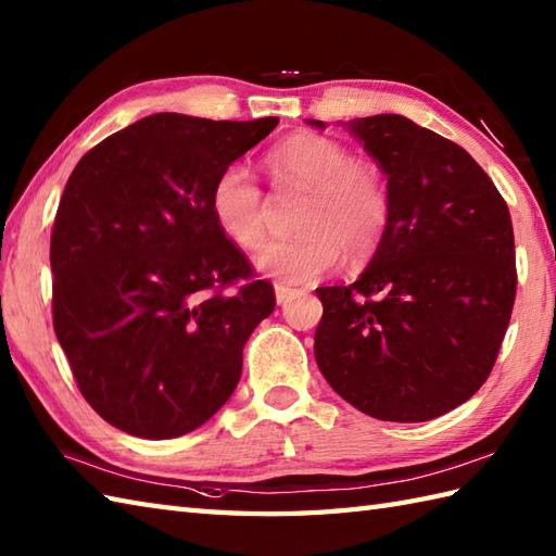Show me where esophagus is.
<instances>
[{
    "instance_id": "obj_1",
    "label": "esophagus",
    "mask_w": 556,
    "mask_h": 556,
    "mask_svg": "<svg viewBox=\"0 0 556 556\" xmlns=\"http://www.w3.org/2000/svg\"><path fill=\"white\" fill-rule=\"evenodd\" d=\"M299 293V289L293 287H287V285H275V296H277V303L285 305L289 299H293Z\"/></svg>"
}]
</instances>
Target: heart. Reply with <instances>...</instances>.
Wrapping results in <instances>:
<instances>
[{"mask_svg": "<svg viewBox=\"0 0 556 556\" xmlns=\"http://www.w3.org/2000/svg\"><path fill=\"white\" fill-rule=\"evenodd\" d=\"M277 191H303L296 239L260 248L253 263L279 285H308L332 271L346 255L363 265L380 251L392 219V198L380 169L353 160L339 140L320 134H293L267 155ZM210 212L222 233L241 248L265 239L267 200L243 164L224 167L210 188Z\"/></svg>", "mask_w": 556, "mask_h": 556, "instance_id": "b5f03b06", "label": "heart"}]
</instances>
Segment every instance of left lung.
I'll use <instances>...</instances> for the list:
<instances>
[{
    "label": "left lung",
    "instance_id": "obj_1",
    "mask_svg": "<svg viewBox=\"0 0 556 556\" xmlns=\"http://www.w3.org/2000/svg\"><path fill=\"white\" fill-rule=\"evenodd\" d=\"M344 126L384 172L392 219L353 285L317 289V368L365 416L432 420L497 361L516 299L509 207L464 148L406 116Z\"/></svg>",
    "mask_w": 556,
    "mask_h": 556
}]
</instances>
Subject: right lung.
Returning a JSON list of instances; mask_svg holds the SVG:
<instances>
[{
  "label": "right lung",
  "mask_w": 556,
  "mask_h": 556,
  "mask_svg": "<svg viewBox=\"0 0 556 556\" xmlns=\"http://www.w3.org/2000/svg\"><path fill=\"white\" fill-rule=\"evenodd\" d=\"M277 124L152 114L71 172L50 241L52 320L80 394L114 428L181 437L239 384L275 289L217 227L210 188Z\"/></svg>",
  "instance_id": "right-lung-1"
}]
</instances>
